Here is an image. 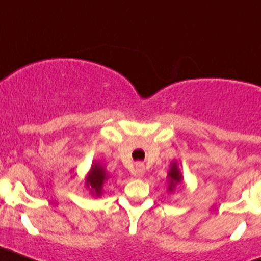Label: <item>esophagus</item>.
<instances>
[{
  "label": "esophagus",
  "mask_w": 261,
  "mask_h": 261,
  "mask_svg": "<svg viewBox=\"0 0 261 261\" xmlns=\"http://www.w3.org/2000/svg\"><path fill=\"white\" fill-rule=\"evenodd\" d=\"M145 174V167L142 163H136V168H135V175H137V176H142V175Z\"/></svg>",
  "instance_id": "34e87169"
}]
</instances>
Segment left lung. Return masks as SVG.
I'll return each instance as SVG.
<instances>
[{
    "label": "left lung",
    "instance_id": "8db88e82",
    "mask_svg": "<svg viewBox=\"0 0 261 261\" xmlns=\"http://www.w3.org/2000/svg\"><path fill=\"white\" fill-rule=\"evenodd\" d=\"M167 177H168V183H170L168 184V191L172 192V191L175 190V187H176L179 183H181V180H183V176H181V172L180 170H179V167H177L176 162L171 163V167H170V171H168Z\"/></svg>",
    "mask_w": 261,
    "mask_h": 261
}]
</instances>
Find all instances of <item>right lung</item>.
Masks as SVG:
<instances>
[{
  "instance_id": "1",
  "label": "right lung",
  "mask_w": 261,
  "mask_h": 261,
  "mask_svg": "<svg viewBox=\"0 0 261 261\" xmlns=\"http://www.w3.org/2000/svg\"><path fill=\"white\" fill-rule=\"evenodd\" d=\"M106 180H107V172L105 168L99 165V162L93 163L86 177V187L90 190V192L93 193V196L99 197L102 195L103 184Z\"/></svg>"
}]
</instances>
